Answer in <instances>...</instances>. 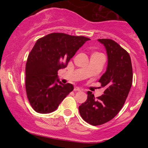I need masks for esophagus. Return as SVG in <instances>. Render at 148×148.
Listing matches in <instances>:
<instances>
[{
	"mask_svg": "<svg viewBox=\"0 0 148 148\" xmlns=\"http://www.w3.org/2000/svg\"><path fill=\"white\" fill-rule=\"evenodd\" d=\"M74 90L76 91V92H77H77H81V91L83 90V89H82V88L78 87V86H76V87H74Z\"/></svg>",
	"mask_w": 148,
	"mask_h": 148,
	"instance_id": "obj_1",
	"label": "esophagus"
}]
</instances>
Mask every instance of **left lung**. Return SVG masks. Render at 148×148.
<instances>
[{
    "label": "left lung",
    "instance_id": "obj_1",
    "mask_svg": "<svg viewBox=\"0 0 148 148\" xmlns=\"http://www.w3.org/2000/svg\"><path fill=\"white\" fill-rule=\"evenodd\" d=\"M98 41L107 51V70L99 82L104 87V95L95 98L87 92V99L79 107L81 117L90 125L97 126L114 118L123 107L132 84V66L126 50L112 39Z\"/></svg>",
    "mask_w": 148,
    "mask_h": 148
}]
</instances>
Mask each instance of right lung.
<instances>
[{
  "label": "right lung",
  "instance_id": "right-lung-1",
  "mask_svg": "<svg viewBox=\"0 0 148 148\" xmlns=\"http://www.w3.org/2000/svg\"><path fill=\"white\" fill-rule=\"evenodd\" d=\"M89 40L63 33H52L37 40L26 65V95L36 112L55 111L74 89L71 84H64L59 81L58 71L66 67L78 49Z\"/></svg>",
  "mask_w": 148,
  "mask_h": 148
}]
</instances>
